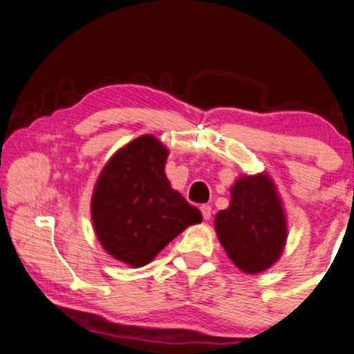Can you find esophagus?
<instances>
[{
    "instance_id": "esophagus-1",
    "label": "esophagus",
    "mask_w": 354,
    "mask_h": 354,
    "mask_svg": "<svg viewBox=\"0 0 354 354\" xmlns=\"http://www.w3.org/2000/svg\"><path fill=\"white\" fill-rule=\"evenodd\" d=\"M201 214H203V218L204 220H209L212 217V207L209 206V204H203L201 206Z\"/></svg>"
}]
</instances>
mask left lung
Instances as JSON below:
<instances>
[{"instance_id":"obj_1","label":"left lung","mask_w":354,"mask_h":354,"mask_svg":"<svg viewBox=\"0 0 354 354\" xmlns=\"http://www.w3.org/2000/svg\"><path fill=\"white\" fill-rule=\"evenodd\" d=\"M215 230L228 257L244 273L270 268L288 238L283 206L270 178H239L232 188L230 207L215 217Z\"/></svg>"}]
</instances>
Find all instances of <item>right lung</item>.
<instances>
[{"instance_id":"right-lung-1","label":"right lung","mask_w":354,"mask_h":354,"mask_svg":"<svg viewBox=\"0 0 354 354\" xmlns=\"http://www.w3.org/2000/svg\"><path fill=\"white\" fill-rule=\"evenodd\" d=\"M166 158L165 145L153 136L132 140L109 161L92 196V223L100 244L136 268L203 220L199 209L169 185Z\"/></svg>"}]
</instances>
